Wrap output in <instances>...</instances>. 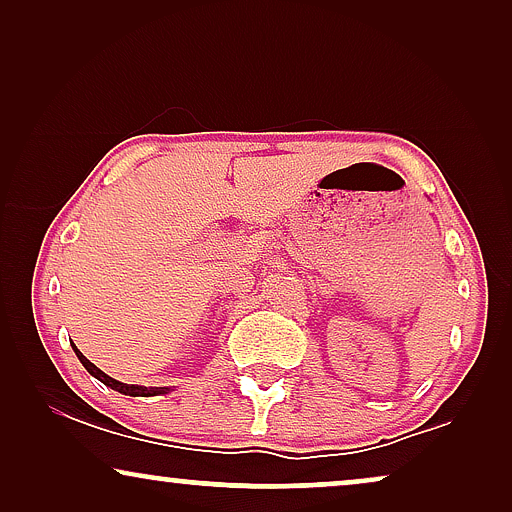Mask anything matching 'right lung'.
I'll return each mask as SVG.
<instances>
[{
  "label": "right lung",
  "instance_id": "1",
  "mask_svg": "<svg viewBox=\"0 0 512 512\" xmlns=\"http://www.w3.org/2000/svg\"><path fill=\"white\" fill-rule=\"evenodd\" d=\"M76 356H79V361L83 363V368H86L88 373L95 377V380H100L102 384H107L109 389L118 391V394H125V396H160V394H170V391H172L170 387H139V384H123V382L114 380V377L104 375L102 370L97 368V366H93V363H90L81 352H76Z\"/></svg>",
  "mask_w": 512,
  "mask_h": 512
}]
</instances>
